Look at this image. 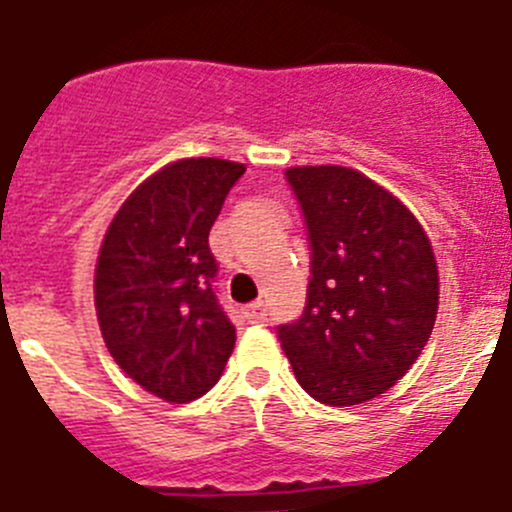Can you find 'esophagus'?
Listing matches in <instances>:
<instances>
[{"label": "esophagus", "mask_w": 512, "mask_h": 512, "mask_svg": "<svg viewBox=\"0 0 512 512\" xmlns=\"http://www.w3.org/2000/svg\"><path fill=\"white\" fill-rule=\"evenodd\" d=\"M245 316L252 321V324H262L267 319V303L265 301H252L250 306L245 308Z\"/></svg>", "instance_id": "obj_1"}]
</instances>
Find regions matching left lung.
I'll list each match as a JSON object with an SVG mask.
<instances>
[{
    "label": "left lung",
    "mask_w": 512,
    "mask_h": 512,
    "mask_svg": "<svg viewBox=\"0 0 512 512\" xmlns=\"http://www.w3.org/2000/svg\"><path fill=\"white\" fill-rule=\"evenodd\" d=\"M311 247L306 308L278 326L301 388L319 403L377 398L411 370L439 308L426 232L393 193L342 165L285 170Z\"/></svg>",
    "instance_id": "1"
}]
</instances>
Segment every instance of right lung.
<instances>
[{"mask_svg":"<svg viewBox=\"0 0 512 512\" xmlns=\"http://www.w3.org/2000/svg\"><path fill=\"white\" fill-rule=\"evenodd\" d=\"M245 165L188 158L135 188L112 219L96 262L101 334L137 385L191 403L222 377L234 324L216 296L209 232Z\"/></svg>","mask_w":512,"mask_h":512,"instance_id":"right-lung-1","label":"right lung"}]
</instances>
